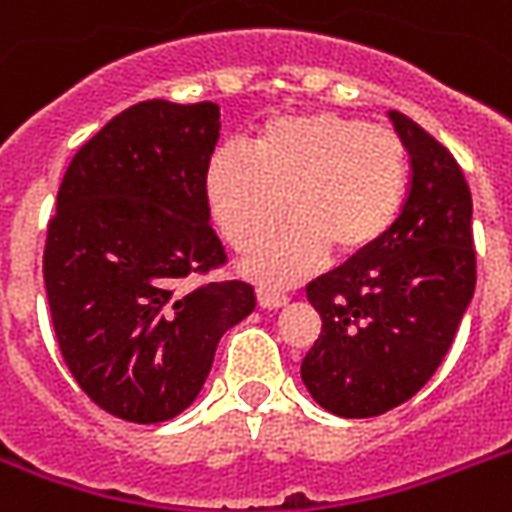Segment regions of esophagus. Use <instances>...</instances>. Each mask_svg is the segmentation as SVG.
Listing matches in <instances>:
<instances>
[{"instance_id": "34e87169", "label": "esophagus", "mask_w": 512, "mask_h": 512, "mask_svg": "<svg viewBox=\"0 0 512 512\" xmlns=\"http://www.w3.org/2000/svg\"><path fill=\"white\" fill-rule=\"evenodd\" d=\"M257 303H260V308H268V311H273V308L287 306V303H290V298H287V295H279V292L260 290L257 292Z\"/></svg>"}]
</instances>
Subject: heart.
Instances as JSON below:
<instances>
[{"label": "heart", "mask_w": 512, "mask_h": 512, "mask_svg": "<svg viewBox=\"0 0 512 512\" xmlns=\"http://www.w3.org/2000/svg\"><path fill=\"white\" fill-rule=\"evenodd\" d=\"M204 198L236 252L290 228L244 263L260 284L290 287L327 263L354 260L392 233L411 187V152L397 131L338 112L265 120L252 152L217 147L204 166Z\"/></svg>", "instance_id": "1"}]
</instances>
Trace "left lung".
<instances>
[{
	"instance_id": "8db88e82",
	"label": "left lung",
	"mask_w": 512,
	"mask_h": 512,
	"mask_svg": "<svg viewBox=\"0 0 512 512\" xmlns=\"http://www.w3.org/2000/svg\"><path fill=\"white\" fill-rule=\"evenodd\" d=\"M389 117L411 152L403 212L373 252L306 290L322 333L300 376L343 419L408 403L440 368L475 292L473 195L462 166L411 117Z\"/></svg>"
}]
</instances>
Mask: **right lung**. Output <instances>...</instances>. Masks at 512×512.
<instances>
[{"label":"right lung","instance_id":"add662e5","mask_svg":"<svg viewBox=\"0 0 512 512\" xmlns=\"http://www.w3.org/2000/svg\"><path fill=\"white\" fill-rule=\"evenodd\" d=\"M212 101H139L77 150L48 222L42 276L66 368L101 411L136 424L193 403L217 343L252 314V284L204 282L225 265L204 166Z\"/></svg>","mask_w":512,"mask_h":512}]
</instances>
